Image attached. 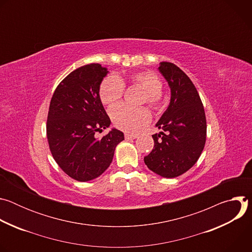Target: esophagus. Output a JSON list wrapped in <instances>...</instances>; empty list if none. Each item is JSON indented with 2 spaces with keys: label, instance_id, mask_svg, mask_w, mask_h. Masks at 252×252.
Masks as SVG:
<instances>
[{
  "label": "esophagus",
  "instance_id": "34e87169",
  "mask_svg": "<svg viewBox=\"0 0 252 252\" xmlns=\"http://www.w3.org/2000/svg\"><path fill=\"white\" fill-rule=\"evenodd\" d=\"M125 137H126V139H134V138L137 137V135L136 134H131V133H126Z\"/></svg>",
  "mask_w": 252,
  "mask_h": 252
}]
</instances>
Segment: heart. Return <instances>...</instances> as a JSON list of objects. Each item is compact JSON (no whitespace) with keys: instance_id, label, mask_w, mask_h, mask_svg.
Listing matches in <instances>:
<instances>
[{"instance_id":"1","label":"heart","mask_w":252,"mask_h":252,"mask_svg":"<svg viewBox=\"0 0 252 252\" xmlns=\"http://www.w3.org/2000/svg\"><path fill=\"white\" fill-rule=\"evenodd\" d=\"M132 85L139 87L146 92L147 101L157 107L159 105L161 98L162 83L159 77L153 71H139L129 76ZM125 86L123 79L116 76L105 78L99 87V98L102 104L113 106L118 103L124 94ZM115 125L126 132H138L152 120L151 113L146 107L131 109L126 105H118L111 112Z\"/></svg>"}]
</instances>
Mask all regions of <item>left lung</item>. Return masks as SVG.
I'll return each mask as SVG.
<instances>
[{
	"instance_id": "8db88e82",
	"label": "left lung",
	"mask_w": 252,
	"mask_h": 252,
	"mask_svg": "<svg viewBox=\"0 0 252 252\" xmlns=\"http://www.w3.org/2000/svg\"><path fill=\"white\" fill-rule=\"evenodd\" d=\"M158 71L170 89V101L156 126L155 146L143 160L155 173L173 178L199 158L206 138V119L199 94L184 71L172 63H159Z\"/></svg>"
}]
</instances>
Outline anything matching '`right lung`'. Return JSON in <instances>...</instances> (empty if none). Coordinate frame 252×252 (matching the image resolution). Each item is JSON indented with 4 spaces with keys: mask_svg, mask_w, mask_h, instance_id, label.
Masks as SVG:
<instances>
[{
    "mask_svg": "<svg viewBox=\"0 0 252 252\" xmlns=\"http://www.w3.org/2000/svg\"><path fill=\"white\" fill-rule=\"evenodd\" d=\"M107 73L99 63L83 65L60 83L51 99L47 122L50 150L59 166L78 182L92 181L104 172L125 139L117 128L100 138L95 136L111 126L99 98V87Z\"/></svg>",
    "mask_w": 252,
    "mask_h": 252,
    "instance_id": "1",
    "label": "right lung"
}]
</instances>
